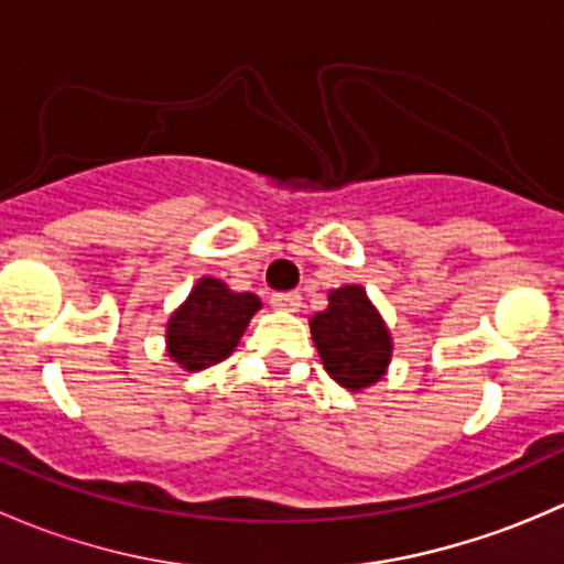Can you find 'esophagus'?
Here are the masks:
<instances>
[{
	"label": "esophagus",
	"mask_w": 564,
	"mask_h": 564,
	"mask_svg": "<svg viewBox=\"0 0 564 564\" xmlns=\"http://www.w3.org/2000/svg\"><path fill=\"white\" fill-rule=\"evenodd\" d=\"M300 294L297 292H275L270 297L272 308H281V311H297L300 308Z\"/></svg>",
	"instance_id": "obj_1"
}]
</instances>
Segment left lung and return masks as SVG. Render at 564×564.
<instances>
[{
	"label": "left lung",
	"mask_w": 564,
	"mask_h": 564,
	"mask_svg": "<svg viewBox=\"0 0 564 564\" xmlns=\"http://www.w3.org/2000/svg\"><path fill=\"white\" fill-rule=\"evenodd\" d=\"M311 335L324 371L346 390H362L384 377L390 362V333L362 286L329 292L327 311L311 318Z\"/></svg>",
	"instance_id": "left-lung-1"
}]
</instances>
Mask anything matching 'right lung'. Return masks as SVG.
I'll use <instances>...</instances> for the list:
<instances>
[{
	"instance_id": "1",
	"label": "right lung",
	"mask_w": 564,
	"mask_h": 564,
	"mask_svg": "<svg viewBox=\"0 0 564 564\" xmlns=\"http://www.w3.org/2000/svg\"><path fill=\"white\" fill-rule=\"evenodd\" d=\"M259 308L256 294L231 292L218 278H202L169 318V357L185 371H202L226 360Z\"/></svg>"
}]
</instances>
